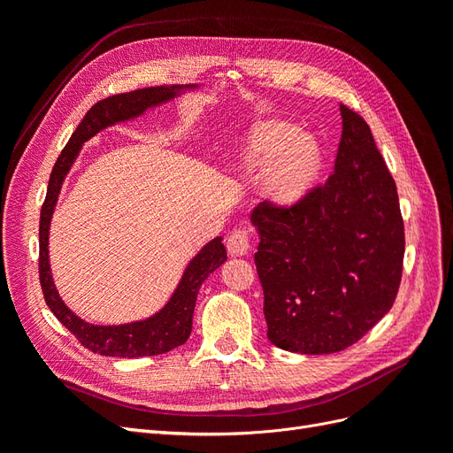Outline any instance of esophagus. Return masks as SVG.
Wrapping results in <instances>:
<instances>
[{"label": "esophagus", "mask_w": 453, "mask_h": 453, "mask_svg": "<svg viewBox=\"0 0 453 453\" xmlns=\"http://www.w3.org/2000/svg\"><path fill=\"white\" fill-rule=\"evenodd\" d=\"M250 230L248 228H234L230 232V236L226 240V248L230 255H245L250 251Z\"/></svg>", "instance_id": "obj_1"}]
</instances>
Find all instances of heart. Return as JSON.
Instances as JSON below:
<instances>
[{
  "label": "heart",
  "mask_w": 453,
  "mask_h": 453,
  "mask_svg": "<svg viewBox=\"0 0 453 453\" xmlns=\"http://www.w3.org/2000/svg\"><path fill=\"white\" fill-rule=\"evenodd\" d=\"M243 160L253 170H269L266 190L280 203H293L306 193L319 168L318 147L303 140L289 122L268 120L250 130Z\"/></svg>",
  "instance_id": "heart-1"
}]
</instances>
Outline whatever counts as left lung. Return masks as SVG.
<instances>
[{
	"label": "left lung",
	"mask_w": 453,
	"mask_h": 453,
	"mask_svg": "<svg viewBox=\"0 0 453 453\" xmlns=\"http://www.w3.org/2000/svg\"><path fill=\"white\" fill-rule=\"evenodd\" d=\"M334 172L291 205L258 203L255 265L268 340L293 353L353 346L399 293L404 221L396 185L366 120L340 104Z\"/></svg>",
	"instance_id": "1"
}]
</instances>
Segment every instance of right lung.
<instances>
[{"label":"right lung","instance_id":"obj_1","mask_svg":"<svg viewBox=\"0 0 453 453\" xmlns=\"http://www.w3.org/2000/svg\"><path fill=\"white\" fill-rule=\"evenodd\" d=\"M181 87H149L132 90L125 94L109 96L105 100L94 104L83 120L79 122L77 130L72 134L70 142L62 149V153L54 164L49 177L47 196L41 208L39 219V281L43 289L45 303L57 319L70 331L87 349L105 355V357H147V355L166 353L181 346L193 331V313L196 296L202 283L208 280L210 273L221 266L226 260L225 245L221 238L211 240L205 248L190 260L183 280L177 285L170 303L164 306L153 318L145 321H135L128 325L98 326L83 321L67 308L54 287L50 266H49V225L57 205L60 187L65 173L70 172L79 149L94 134L115 122L127 120L142 115L147 107L172 100Z\"/></svg>","mask_w":453,"mask_h":453}]
</instances>
